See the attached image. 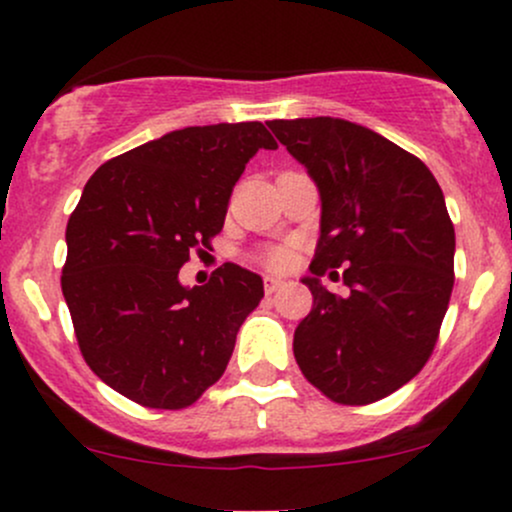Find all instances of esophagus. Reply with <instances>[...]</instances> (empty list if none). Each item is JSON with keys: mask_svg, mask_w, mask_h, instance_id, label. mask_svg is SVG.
<instances>
[{"mask_svg": "<svg viewBox=\"0 0 512 512\" xmlns=\"http://www.w3.org/2000/svg\"><path fill=\"white\" fill-rule=\"evenodd\" d=\"M284 284H286V281L279 279V276H274V274L264 276V291H267V293H276Z\"/></svg>", "mask_w": 512, "mask_h": 512, "instance_id": "esophagus-1", "label": "esophagus"}]
</instances>
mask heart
<instances>
[{"label":"heart","mask_w":512,"mask_h":512,"mask_svg":"<svg viewBox=\"0 0 512 512\" xmlns=\"http://www.w3.org/2000/svg\"><path fill=\"white\" fill-rule=\"evenodd\" d=\"M264 262H267V267L272 269H286L291 267L293 252L291 248H286V245H276V248L264 252Z\"/></svg>","instance_id":"obj_1"}]
</instances>
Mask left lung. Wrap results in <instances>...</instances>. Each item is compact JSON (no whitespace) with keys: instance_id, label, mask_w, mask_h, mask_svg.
<instances>
[{"instance_id":"obj_1","label":"left lung","mask_w":512,"mask_h":512,"mask_svg":"<svg viewBox=\"0 0 512 512\" xmlns=\"http://www.w3.org/2000/svg\"><path fill=\"white\" fill-rule=\"evenodd\" d=\"M269 129L320 192V238L303 276L313 310L296 327L293 356L332 402H378L424 368L448 310L455 228L443 190L419 158L342 117ZM337 266L346 297L319 281Z\"/></svg>"}]
</instances>
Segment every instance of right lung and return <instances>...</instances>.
<instances>
[{
    "mask_svg": "<svg viewBox=\"0 0 512 512\" xmlns=\"http://www.w3.org/2000/svg\"><path fill=\"white\" fill-rule=\"evenodd\" d=\"M262 122L185 127L103 163L67 223L62 293L79 349L115 392L151 409L190 407L221 378L262 276L226 262L209 284L180 267L223 228Z\"/></svg>",
    "mask_w": 512,
    "mask_h": 512,
    "instance_id": "1",
    "label": "right lung"
}]
</instances>
